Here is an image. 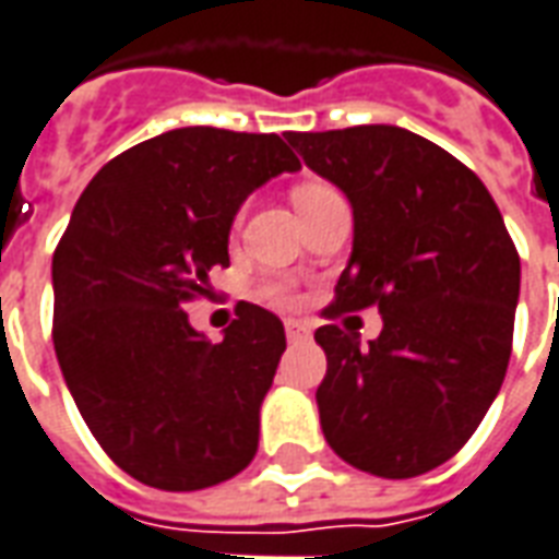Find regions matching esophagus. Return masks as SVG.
Instances as JSON below:
<instances>
[{
	"instance_id": "esophagus-1",
	"label": "esophagus",
	"mask_w": 559,
	"mask_h": 559,
	"mask_svg": "<svg viewBox=\"0 0 559 559\" xmlns=\"http://www.w3.org/2000/svg\"><path fill=\"white\" fill-rule=\"evenodd\" d=\"M285 336H288V340H292V342H295V340H307L309 328H307V324H304V321L288 319V321H285Z\"/></svg>"
}]
</instances>
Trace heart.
I'll return each instance as SVG.
<instances>
[{"instance_id":"1","label":"heart","mask_w":559,"mask_h":559,"mask_svg":"<svg viewBox=\"0 0 559 559\" xmlns=\"http://www.w3.org/2000/svg\"><path fill=\"white\" fill-rule=\"evenodd\" d=\"M316 190H324V185L297 187L295 199H300V195H307V193H316ZM267 292H271V297H274V300H283V304H285V300H292V295H288V288H285V285H271Z\"/></svg>"}]
</instances>
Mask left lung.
<instances>
[{"mask_svg":"<svg viewBox=\"0 0 559 559\" xmlns=\"http://www.w3.org/2000/svg\"><path fill=\"white\" fill-rule=\"evenodd\" d=\"M348 195L352 259L328 319L378 304L381 336L316 330L328 374L321 431L357 471L408 479L462 450L500 393L521 262L486 185L441 145L393 124L285 133Z\"/></svg>","mask_w":559,"mask_h":559,"instance_id":"8db88e82","label":"left lung"}]
</instances>
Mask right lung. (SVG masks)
Segmentation results:
<instances>
[{
    "label": "right lung",
    "instance_id": "right-lung-1",
    "mask_svg": "<svg viewBox=\"0 0 559 559\" xmlns=\"http://www.w3.org/2000/svg\"><path fill=\"white\" fill-rule=\"evenodd\" d=\"M297 169L276 133L178 128L109 160L73 207L52 255V345L85 426L145 486H217L259 450L283 321L238 304L211 342L185 304L229 267L247 195Z\"/></svg>",
    "mask_w": 559,
    "mask_h": 559
}]
</instances>
